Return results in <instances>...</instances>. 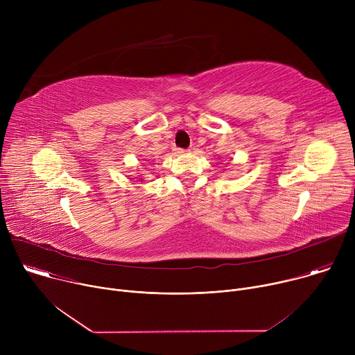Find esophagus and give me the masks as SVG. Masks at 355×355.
Returning a JSON list of instances; mask_svg holds the SVG:
<instances>
[{
    "label": "esophagus",
    "instance_id": "obj_1",
    "mask_svg": "<svg viewBox=\"0 0 355 355\" xmlns=\"http://www.w3.org/2000/svg\"><path fill=\"white\" fill-rule=\"evenodd\" d=\"M175 151H177V153H180V155H181V153H185L184 148H175Z\"/></svg>",
    "mask_w": 355,
    "mask_h": 355
}]
</instances>
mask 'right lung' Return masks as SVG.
Segmentation results:
<instances>
[{
    "mask_svg": "<svg viewBox=\"0 0 355 355\" xmlns=\"http://www.w3.org/2000/svg\"><path fill=\"white\" fill-rule=\"evenodd\" d=\"M139 180H140V178H139Z\"/></svg>",
    "mask_w": 355,
    "mask_h": 355,
    "instance_id": "obj_1",
    "label": "right lung"
}]
</instances>
